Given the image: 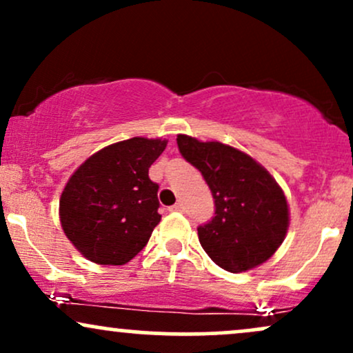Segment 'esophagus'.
Segmentation results:
<instances>
[{"instance_id": "1", "label": "esophagus", "mask_w": 353, "mask_h": 353, "mask_svg": "<svg viewBox=\"0 0 353 353\" xmlns=\"http://www.w3.org/2000/svg\"><path fill=\"white\" fill-rule=\"evenodd\" d=\"M171 212H182V202H176V204L169 208Z\"/></svg>"}]
</instances>
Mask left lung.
I'll list each match as a JSON object with an SVG mask.
<instances>
[{
    "mask_svg": "<svg viewBox=\"0 0 353 353\" xmlns=\"http://www.w3.org/2000/svg\"><path fill=\"white\" fill-rule=\"evenodd\" d=\"M179 151L208 182L216 216L197 228L202 249L219 267L245 272L275 254L289 229L285 194L249 154L219 141L177 136Z\"/></svg>",
    "mask_w": 353,
    "mask_h": 353,
    "instance_id": "1",
    "label": "left lung"
}]
</instances>
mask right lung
<instances>
[{
    "label": "right lung",
    "mask_w": 353,
    "mask_h": 353,
    "mask_svg": "<svg viewBox=\"0 0 353 353\" xmlns=\"http://www.w3.org/2000/svg\"><path fill=\"white\" fill-rule=\"evenodd\" d=\"M165 139L132 137L106 145L72 172L59 199L66 237L88 261L123 265L148 244L161 214L149 168Z\"/></svg>",
    "instance_id": "obj_1"
}]
</instances>
